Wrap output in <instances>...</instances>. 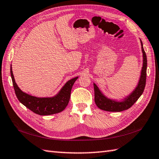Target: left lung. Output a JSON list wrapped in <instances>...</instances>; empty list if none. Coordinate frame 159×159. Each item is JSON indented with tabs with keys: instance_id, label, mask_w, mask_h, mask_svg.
<instances>
[{
	"instance_id": "obj_1",
	"label": "left lung",
	"mask_w": 159,
	"mask_h": 159,
	"mask_svg": "<svg viewBox=\"0 0 159 159\" xmlns=\"http://www.w3.org/2000/svg\"><path fill=\"white\" fill-rule=\"evenodd\" d=\"M140 42L141 50H142L143 53V66L141 68V75L137 85L133 92L124 98L123 99L121 100H116L107 97L102 92V91L98 88V87L95 83H93L94 97H95L94 100H95L96 106L99 109L106 111H111V112H120V111L126 110L130 108L139 99V98L142 95L146 82L147 57L143 47V43L141 39Z\"/></svg>"
}]
</instances>
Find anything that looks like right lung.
<instances>
[{"mask_svg":"<svg viewBox=\"0 0 159 159\" xmlns=\"http://www.w3.org/2000/svg\"><path fill=\"white\" fill-rule=\"evenodd\" d=\"M10 72L13 88L18 100L33 113L40 116H49L58 113L65 109L70 101L72 86L79 78V76H76L67 81L55 96L39 98L24 92L19 88L15 81L11 65L10 67Z\"/></svg>","mask_w":159,"mask_h":159,"instance_id":"right-lung-1","label":"right lung"}]
</instances>
